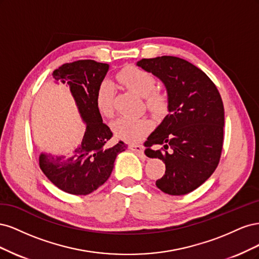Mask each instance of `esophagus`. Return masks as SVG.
Instances as JSON below:
<instances>
[{
    "label": "esophagus",
    "mask_w": 259,
    "mask_h": 259,
    "mask_svg": "<svg viewBox=\"0 0 259 259\" xmlns=\"http://www.w3.org/2000/svg\"><path fill=\"white\" fill-rule=\"evenodd\" d=\"M130 149L132 151H134L136 153H144V147L142 145H137V144H132L130 145Z\"/></svg>",
    "instance_id": "esophagus-1"
}]
</instances>
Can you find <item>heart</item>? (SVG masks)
Segmentation results:
<instances>
[{"mask_svg": "<svg viewBox=\"0 0 259 259\" xmlns=\"http://www.w3.org/2000/svg\"><path fill=\"white\" fill-rule=\"evenodd\" d=\"M125 86L140 96L146 97L147 107L154 113H162L167 109L168 99L165 94L155 91L156 79L152 73L142 68L130 66L117 74ZM114 85L105 80L98 86L96 92V107L104 116H111L114 110ZM151 127V121L147 117L120 116L112 122L113 134L125 142H137L142 139Z\"/></svg>", "mask_w": 259, "mask_h": 259, "instance_id": "obj_1", "label": "heart"}]
</instances>
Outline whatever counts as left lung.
<instances>
[{
    "mask_svg": "<svg viewBox=\"0 0 259 259\" xmlns=\"http://www.w3.org/2000/svg\"><path fill=\"white\" fill-rule=\"evenodd\" d=\"M137 66L164 83L168 114L145 142V153L165 163L155 182L164 193L184 195L210 177L221 160L225 111L216 85L201 69L174 56L142 59ZM162 145L159 151L152 146Z\"/></svg>",
    "mask_w": 259,
    "mask_h": 259,
    "instance_id": "obj_1",
    "label": "left lung"
}]
</instances>
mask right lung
<instances>
[{
    "mask_svg": "<svg viewBox=\"0 0 259 259\" xmlns=\"http://www.w3.org/2000/svg\"><path fill=\"white\" fill-rule=\"evenodd\" d=\"M109 70L108 64L85 59L64 64L53 72L55 81L68 84L86 130L71 156L41 153L40 168L60 190L74 195L95 191L110 177L116 155L127 149L119 142L108 144L112 132L96 107V92Z\"/></svg>",
    "mask_w": 259,
    "mask_h": 259,
    "instance_id": "right-lung-1",
    "label": "right lung"
}]
</instances>
